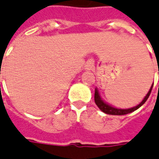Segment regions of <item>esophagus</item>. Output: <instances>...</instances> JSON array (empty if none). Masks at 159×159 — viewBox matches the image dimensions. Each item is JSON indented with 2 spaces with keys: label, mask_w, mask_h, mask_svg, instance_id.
<instances>
[{
  "label": "esophagus",
  "mask_w": 159,
  "mask_h": 159,
  "mask_svg": "<svg viewBox=\"0 0 159 159\" xmlns=\"http://www.w3.org/2000/svg\"><path fill=\"white\" fill-rule=\"evenodd\" d=\"M94 67V62L92 60H89L86 62V65H85V69L86 70H91Z\"/></svg>",
  "instance_id": "obj_1"
}]
</instances>
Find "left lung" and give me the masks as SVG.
I'll use <instances>...</instances> for the list:
<instances>
[{
  "instance_id": "1",
  "label": "left lung",
  "mask_w": 159,
  "mask_h": 159,
  "mask_svg": "<svg viewBox=\"0 0 159 159\" xmlns=\"http://www.w3.org/2000/svg\"><path fill=\"white\" fill-rule=\"evenodd\" d=\"M152 87H153V84H152V86L150 89V90H149V92L147 93V95L145 96V98H143V100L142 102L139 103V105H137L136 107H133V108H130V109H117V108H114V107L111 106V105H109V104H107L106 102H104L102 101L101 98H100V95L98 93V90L96 89V90H95V102H96V104L98 105V107L102 111V112H104V113H106V114H109V115H118V116H121V115H126V114H129L130 112H133L134 111H136V110H138L139 108L143 105L144 102H146V100L148 99V98L150 97V94L152 92Z\"/></svg>"
}]
</instances>
